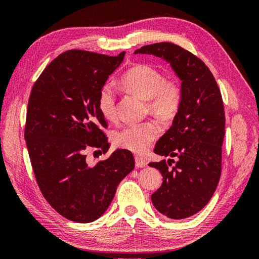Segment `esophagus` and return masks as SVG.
<instances>
[{"instance_id": "esophagus-1", "label": "esophagus", "mask_w": 259, "mask_h": 259, "mask_svg": "<svg viewBox=\"0 0 259 259\" xmlns=\"http://www.w3.org/2000/svg\"><path fill=\"white\" fill-rule=\"evenodd\" d=\"M135 162H136V166H137V168H145V166L147 165V162L140 156H136Z\"/></svg>"}]
</instances>
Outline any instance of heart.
Masks as SVG:
<instances>
[{"instance_id":"heart-1","label":"heart","mask_w":259,"mask_h":259,"mask_svg":"<svg viewBox=\"0 0 259 259\" xmlns=\"http://www.w3.org/2000/svg\"><path fill=\"white\" fill-rule=\"evenodd\" d=\"M121 85L131 95L147 102L153 115L170 120L176 115L182 104L183 90L176 81H165L156 68L137 65L128 69L121 77ZM98 108L108 121L116 117L115 93L111 84L102 87L98 95ZM159 136V128L152 122L126 125L114 136L116 146L134 153H144Z\"/></svg>"}]
</instances>
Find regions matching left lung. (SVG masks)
Returning <instances> with one entry per match:
<instances>
[{"label":"left lung","mask_w":259,"mask_h":259,"mask_svg":"<svg viewBox=\"0 0 259 259\" xmlns=\"http://www.w3.org/2000/svg\"><path fill=\"white\" fill-rule=\"evenodd\" d=\"M134 54L164 60L181 81V107L154 148L156 154L177 161L151 162L150 166L160 170L163 177L151 199L157 211L168 218L191 217L209 202L221 178L225 135L221 91L203 61L174 43H154Z\"/></svg>","instance_id":"left-lung-1"}]
</instances>
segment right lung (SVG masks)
<instances>
[{
  "instance_id": "1",
  "label": "right lung",
  "mask_w": 259,
  "mask_h": 259,
  "mask_svg": "<svg viewBox=\"0 0 259 259\" xmlns=\"http://www.w3.org/2000/svg\"><path fill=\"white\" fill-rule=\"evenodd\" d=\"M124 58L69 50L48 65L30 94L25 139L35 178L57 212L76 223L103 216L117 185L135 168L133 153L117 150L90 165L85 153L109 144L98 95Z\"/></svg>"
}]
</instances>
